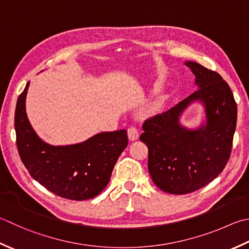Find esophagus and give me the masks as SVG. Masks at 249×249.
<instances>
[{
	"label": "esophagus",
	"mask_w": 249,
	"mask_h": 249,
	"mask_svg": "<svg viewBox=\"0 0 249 249\" xmlns=\"http://www.w3.org/2000/svg\"><path fill=\"white\" fill-rule=\"evenodd\" d=\"M127 133H128V138H129V140H136V139H138V129L136 128V126H129L128 127V129H127Z\"/></svg>",
	"instance_id": "obj_1"
}]
</instances>
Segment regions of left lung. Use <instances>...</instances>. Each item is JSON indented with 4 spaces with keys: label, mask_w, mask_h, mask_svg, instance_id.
<instances>
[{
    "label": "left lung",
    "mask_w": 249,
    "mask_h": 249,
    "mask_svg": "<svg viewBox=\"0 0 249 249\" xmlns=\"http://www.w3.org/2000/svg\"><path fill=\"white\" fill-rule=\"evenodd\" d=\"M198 89L174 108L148 119L140 140L148 147V168L155 186L170 194H188L221 174L230 159L237 107L232 90L217 72L187 61ZM193 101L206 107L207 124L187 130L178 116Z\"/></svg>",
    "instance_id": "1"
}]
</instances>
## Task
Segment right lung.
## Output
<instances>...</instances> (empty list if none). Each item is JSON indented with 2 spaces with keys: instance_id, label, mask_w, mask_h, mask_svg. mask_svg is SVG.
<instances>
[{
  "instance_id": "right-lung-1",
  "label": "right lung",
  "mask_w": 249,
  "mask_h": 249,
  "mask_svg": "<svg viewBox=\"0 0 249 249\" xmlns=\"http://www.w3.org/2000/svg\"><path fill=\"white\" fill-rule=\"evenodd\" d=\"M29 84L19 95L15 111L18 153L29 174L63 198L84 201L98 196L109 183L116 160L127 147V131L100 133L72 145L47 144L38 138L27 118Z\"/></svg>"
}]
</instances>
